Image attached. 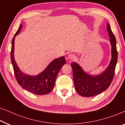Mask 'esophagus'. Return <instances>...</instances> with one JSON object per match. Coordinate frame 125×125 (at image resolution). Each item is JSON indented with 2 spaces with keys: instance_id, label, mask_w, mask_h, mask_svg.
Returning <instances> with one entry per match:
<instances>
[{
  "instance_id": "obj_1",
  "label": "esophagus",
  "mask_w": 125,
  "mask_h": 125,
  "mask_svg": "<svg viewBox=\"0 0 125 125\" xmlns=\"http://www.w3.org/2000/svg\"><path fill=\"white\" fill-rule=\"evenodd\" d=\"M67 57L68 59H70V60H73V59L75 58V55L73 54H69Z\"/></svg>"
}]
</instances>
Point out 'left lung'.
I'll return each mask as SVG.
<instances>
[{
    "instance_id": "8db88e82",
    "label": "left lung",
    "mask_w": 125,
    "mask_h": 125,
    "mask_svg": "<svg viewBox=\"0 0 125 125\" xmlns=\"http://www.w3.org/2000/svg\"><path fill=\"white\" fill-rule=\"evenodd\" d=\"M107 31L112 46V59L104 71L99 75H92L85 73L78 63H71L75 88L80 96L89 97L101 94L108 89L113 80L117 62L118 53L116 39L108 23L107 24Z\"/></svg>"
}]
</instances>
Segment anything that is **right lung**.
Wrapping results in <instances>:
<instances>
[{
	"label": "right lung",
	"instance_id": "right-lung-1",
	"mask_svg": "<svg viewBox=\"0 0 125 125\" xmlns=\"http://www.w3.org/2000/svg\"><path fill=\"white\" fill-rule=\"evenodd\" d=\"M21 28L22 24H20L12 41L10 58L16 79L22 88L32 94L37 95H43L49 94L53 89L58 73L66 63V59L64 56L54 59L42 73L36 76H31L22 73L19 68L14 58L15 37L20 33Z\"/></svg>",
	"mask_w": 125,
	"mask_h": 125
}]
</instances>
